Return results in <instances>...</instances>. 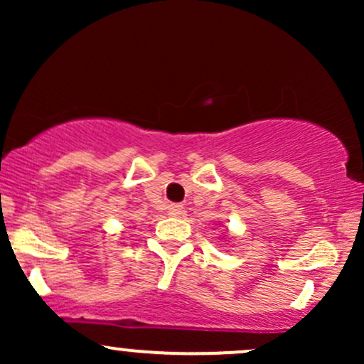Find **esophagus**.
<instances>
[{"label":"esophagus","mask_w":364,"mask_h":364,"mask_svg":"<svg viewBox=\"0 0 364 364\" xmlns=\"http://www.w3.org/2000/svg\"><path fill=\"white\" fill-rule=\"evenodd\" d=\"M168 212L171 217H181L185 214V208H183V205H179V203H171L168 207Z\"/></svg>","instance_id":"1"}]
</instances>
